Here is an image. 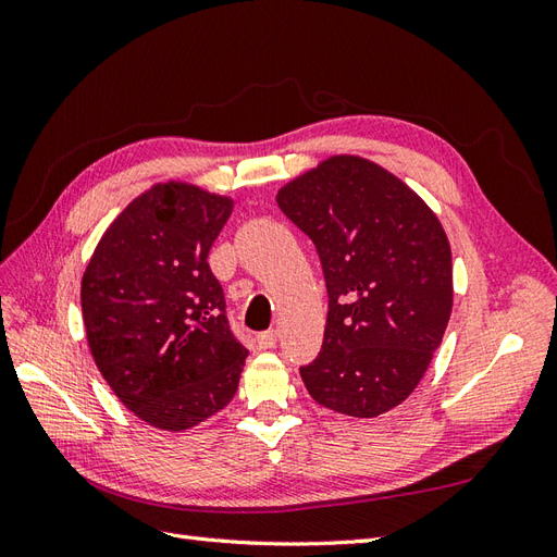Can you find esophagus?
Returning a JSON list of instances; mask_svg holds the SVG:
<instances>
[{"mask_svg": "<svg viewBox=\"0 0 557 557\" xmlns=\"http://www.w3.org/2000/svg\"><path fill=\"white\" fill-rule=\"evenodd\" d=\"M278 342V332L276 330H269V332H260L256 336V344L260 350H267V348H274Z\"/></svg>", "mask_w": 557, "mask_h": 557, "instance_id": "1", "label": "esophagus"}]
</instances>
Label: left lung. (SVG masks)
<instances>
[{
	"label": "left lung",
	"instance_id": "1",
	"mask_svg": "<svg viewBox=\"0 0 557 557\" xmlns=\"http://www.w3.org/2000/svg\"><path fill=\"white\" fill-rule=\"evenodd\" d=\"M281 211L309 234L330 295L320 356L299 374L320 407L376 418L407 399L453 311L450 244L407 183L360 156L288 181Z\"/></svg>",
	"mask_w": 557,
	"mask_h": 557
}]
</instances>
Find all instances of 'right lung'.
I'll return each mask as SVG.
<instances>
[{
	"instance_id": "obj_1",
	"label": "right lung",
	"mask_w": 557,
	"mask_h": 557,
	"mask_svg": "<svg viewBox=\"0 0 557 557\" xmlns=\"http://www.w3.org/2000/svg\"><path fill=\"white\" fill-rule=\"evenodd\" d=\"M234 209L195 183L150 185L113 218L81 278L99 374L144 423L190 430L225 409L248 350L207 262Z\"/></svg>"
}]
</instances>
